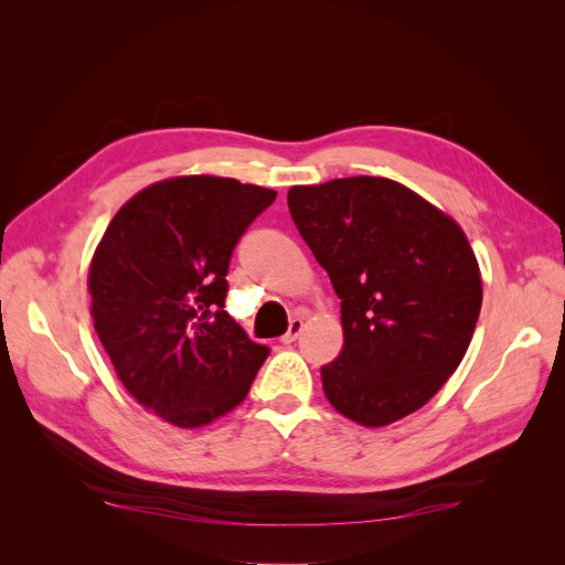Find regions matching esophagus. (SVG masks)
Instances as JSON below:
<instances>
[{
	"label": "esophagus",
	"instance_id": "1",
	"mask_svg": "<svg viewBox=\"0 0 565 565\" xmlns=\"http://www.w3.org/2000/svg\"><path fill=\"white\" fill-rule=\"evenodd\" d=\"M301 328H303V320H301V318H292V320H289V328H287V332L280 337L282 344H292V341L299 337Z\"/></svg>",
	"mask_w": 565,
	"mask_h": 565
}]
</instances>
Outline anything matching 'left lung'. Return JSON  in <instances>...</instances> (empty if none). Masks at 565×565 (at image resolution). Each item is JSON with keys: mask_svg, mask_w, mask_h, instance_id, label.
I'll return each mask as SVG.
<instances>
[{"mask_svg": "<svg viewBox=\"0 0 565 565\" xmlns=\"http://www.w3.org/2000/svg\"><path fill=\"white\" fill-rule=\"evenodd\" d=\"M287 207L341 299L344 347L320 367L324 396L367 429L413 415L459 367L481 313L465 231L382 177L292 185Z\"/></svg>", "mask_w": 565, "mask_h": 565, "instance_id": "1", "label": "left lung"}]
</instances>
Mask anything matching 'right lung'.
<instances>
[{
	"label": "right lung",
	"mask_w": 565,
	"mask_h": 565,
	"mask_svg": "<svg viewBox=\"0 0 565 565\" xmlns=\"http://www.w3.org/2000/svg\"><path fill=\"white\" fill-rule=\"evenodd\" d=\"M276 195L212 174L150 183L119 207L92 256V318L119 382L179 429L241 405L270 353L224 299L231 254Z\"/></svg>",
	"instance_id": "add662e5"
}]
</instances>
